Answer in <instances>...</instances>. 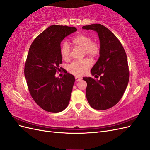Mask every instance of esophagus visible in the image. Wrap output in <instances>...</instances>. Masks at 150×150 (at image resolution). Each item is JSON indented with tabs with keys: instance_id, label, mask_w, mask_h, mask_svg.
Returning a JSON list of instances; mask_svg holds the SVG:
<instances>
[{
	"instance_id": "1",
	"label": "esophagus",
	"mask_w": 150,
	"mask_h": 150,
	"mask_svg": "<svg viewBox=\"0 0 150 150\" xmlns=\"http://www.w3.org/2000/svg\"><path fill=\"white\" fill-rule=\"evenodd\" d=\"M75 79H76V81H80L81 79H82V78H81V77L76 76V77H75Z\"/></svg>"
}]
</instances>
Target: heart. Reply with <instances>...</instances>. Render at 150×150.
<instances>
[{
  "label": "heart",
  "mask_w": 150,
  "mask_h": 150,
  "mask_svg": "<svg viewBox=\"0 0 150 150\" xmlns=\"http://www.w3.org/2000/svg\"><path fill=\"white\" fill-rule=\"evenodd\" d=\"M72 43L76 46L83 48L84 55L91 57H97L100 52V45L97 42L92 41L89 36L85 34H79L72 39ZM71 48L67 42H64L61 47V54L63 59L68 61L71 58ZM92 62L89 59L85 58L81 60H76L68 66L67 70L71 74L77 76L85 74L91 66Z\"/></svg>",
  "instance_id": "obj_1"
}]
</instances>
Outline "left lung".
<instances>
[{
  "mask_svg": "<svg viewBox=\"0 0 150 150\" xmlns=\"http://www.w3.org/2000/svg\"><path fill=\"white\" fill-rule=\"evenodd\" d=\"M83 29L93 30L100 42L99 57L91 70L99 79L84 77L87 83L86 94L90 106L95 110H105L120 101L128 86L129 72L125 49L115 35L99 24L85 25Z\"/></svg>",
  "mask_w": 150,
  "mask_h": 150,
  "instance_id": "8db88e82",
  "label": "left lung"
}]
</instances>
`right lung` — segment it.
Returning a JSON list of instances; mask_svg holds the SVG:
<instances>
[{
	"mask_svg": "<svg viewBox=\"0 0 150 150\" xmlns=\"http://www.w3.org/2000/svg\"><path fill=\"white\" fill-rule=\"evenodd\" d=\"M76 30L74 27L51 25L34 39L29 48L24 67L27 84L32 98L46 111L59 112L70 101L74 76L66 72L59 78L55 74L61 69V42Z\"/></svg>",
	"mask_w": 150,
	"mask_h": 150,
	"instance_id": "right-lung-1",
	"label": "right lung"
}]
</instances>
